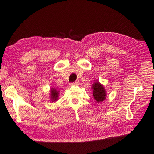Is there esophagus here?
Wrapping results in <instances>:
<instances>
[{"label":"esophagus","mask_w":154,"mask_h":154,"mask_svg":"<svg viewBox=\"0 0 154 154\" xmlns=\"http://www.w3.org/2000/svg\"><path fill=\"white\" fill-rule=\"evenodd\" d=\"M79 84V83L77 82V81H76V82H73V83H70V85L72 86V85H77Z\"/></svg>","instance_id":"obj_1"}]
</instances>
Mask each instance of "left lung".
Instances as JSON below:
<instances>
[{"instance_id":"obj_1","label":"left lung","mask_w":154,"mask_h":154,"mask_svg":"<svg viewBox=\"0 0 154 154\" xmlns=\"http://www.w3.org/2000/svg\"><path fill=\"white\" fill-rule=\"evenodd\" d=\"M92 89L93 91V95L94 99H95L97 103L103 102L106 99V93L105 89L102 84H100L99 82H95L93 84Z\"/></svg>"}]
</instances>
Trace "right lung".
<instances>
[{"label": "right lung", "mask_w": 154, "mask_h": 154, "mask_svg": "<svg viewBox=\"0 0 154 154\" xmlns=\"http://www.w3.org/2000/svg\"><path fill=\"white\" fill-rule=\"evenodd\" d=\"M59 97V91L54 89V88H51L50 90V98L51 99L52 102H55V101L57 100Z\"/></svg>", "instance_id": "add662e5"}]
</instances>
